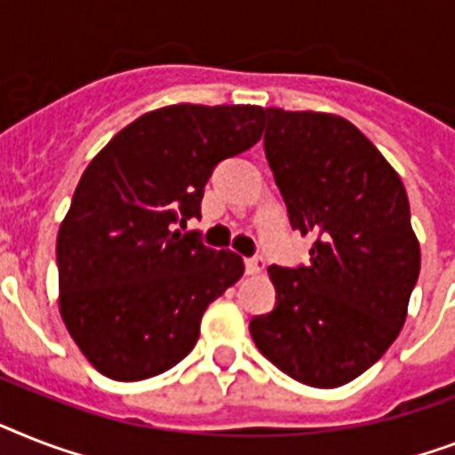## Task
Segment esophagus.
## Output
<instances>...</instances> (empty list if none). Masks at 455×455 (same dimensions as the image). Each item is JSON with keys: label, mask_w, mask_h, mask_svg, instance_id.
Instances as JSON below:
<instances>
[{"label": "esophagus", "mask_w": 455, "mask_h": 455, "mask_svg": "<svg viewBox=\"0 0 455 455\" xmlns=\"http://www.w3.org/2000/svg\"><path fill=\"white\" fill-rule=\"evenodd\" d=\"M264 266V259H245V273L247 275H259Z\"/></svg>", "instance_id": "34e87169"}]
</instances>
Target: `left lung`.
I'll return each instance as SVG.
<instances>
[{
  "label": "left lung",
  "instance_id": "8db88e82",
  "mask_svg": "<svg viewBox=\"0 0 455 455\" xmlns=\"http://www.w3.org/2000/svg\"><path fill=\"white\" fill-rule=\"evenodd\" d=\"M264 119L291 228L315 243L308 266H268L278 304L250 334L294 381L339 387L367 371L407 320L420 271L407 189L343 116L266 107Z\"/></svg>",
  "mask_w": 455,
  "mask_h": 455
}]
</instances>
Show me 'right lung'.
Returning <instances> with one entry per match:
<instances>
[{
    "instance_id": "obj_1",
    "label": "right lung",
    "mask_w": 455,
    "mask_h": 455,
    "mask_svg": "<svg viewBox=\"0 0 455 455\" xmlns=\"http://www.w3.org/2000/svg\"><path fill=\"white\" fill-rule=\"evenodd\" d=\"M264 107L168 105L142 114L84 170L58 231V304L86 360L142 381L187 357L201 317L245 271L180 227L201 217L220 161L259 142Z\"/></svg>"
}]
</instances>
